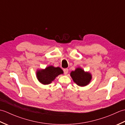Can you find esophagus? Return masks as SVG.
<instances>
[{"label": "esophagus", "instance_id": "obj_1", "mask_svg": "<svg viewBox=\"0 0 125 125\" xmlns=\"http://www.w3.org/2000/svg\"><path fill=\"white\" fill-rule=\"evenodd\" d=\"M63 71H64V74L67 75V74L68 73V69H63Z\"/></svg>", "mask_w": 125, "mask_h": 125}]
</instances>
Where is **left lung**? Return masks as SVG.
<instances>
[{"mask_svg":"<svg viewBox=\"0 0 125 125\" xmlns=\"http://www.w3.org/2000/svg\"><path fill=\"white\" fill-rule=\"evenodd\" d=\"M73 82L78 86H84L87 85L92 78L91 75L89 73H85L80 68H77L75 71H73L70 73Z\"/></svg>","mask_w":125,"mask_h":125,"instance_id":"obj_1","label":"left lung"}]
</instances>
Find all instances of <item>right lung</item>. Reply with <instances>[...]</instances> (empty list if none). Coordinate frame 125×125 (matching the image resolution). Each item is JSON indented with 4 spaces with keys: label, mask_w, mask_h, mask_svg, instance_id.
I'll return each mask as SVG.
<instances>
[{
    "label": "right lung",
    "mask_w": 125,
    "mask_h": 125,
    "mask_svg": "<svg viewBox=\"0 0 125 125\" xmlns=\"http://www.w3.org/2000/svg\"><path fill=\"white\" fill-rule=\"evenodd\" d=\"M63 73V71L60 68L49 66L44 70L37 71L36 77L40 83L46 85L51 83L57 76Z\"/></svg>",
    "instance_id": "1"
}]
</instances>
